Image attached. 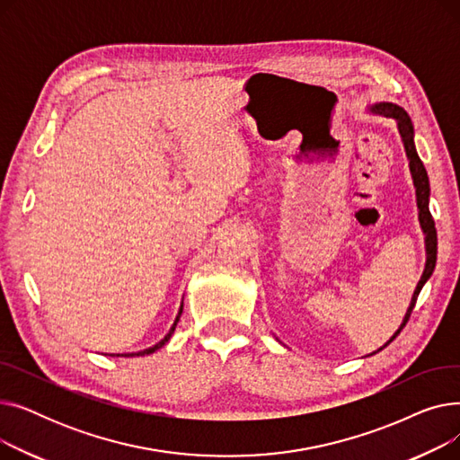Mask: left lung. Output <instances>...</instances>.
<instances>
[{
    "label": "left lung",
    "instance_id": "8db88e82",
    "mask_svg": "<svg viewBox=\"0 0 460 460\" xmlns=\"http://www.w3.org/2000/svg\"><path fill=\"white\" fill-rule=\"evenodd\" d=\"M371 111L373 113H378V115H385V117H392L397 120V128H399V134H401V139H402V145H404V151H406V156H408V162H410V173H412V179H414V186H416V201H418V210H420V224H421V229L425 233V252H427V261H425V270H423V276L416 287V291L412 295V300H410V305L406 309V315L402 319V324L399 326V330L390 337V341L385 343L384 347H380L378 350L388 347L395 337L401 333V330L404 328V324L408 323L410 319V313H412L414 305H416V300L421 293L423 285L427 283V279L432 276L434 272V267H437V250H438V238H437V227H434V220L432 216L429 212V196H430V186H429V177H427V169L423 165V162L420 160L418 156V151H416V145H414V127H412V120H410L408 113L397 106V104H392V102H378L375 106H371ZM376 350V352H378ZM375 354V352H373Z\"/></svg>",
    "mask_w": 460,
    "mask_h": 460
}]
</instances>
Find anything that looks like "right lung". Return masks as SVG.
<instances>
[{"instance_id":"right-lung-1","label":"right lung","mask_w":460,"mask_h":460,"mask_svg":"<svg viewBox=\"0 0 460 460\" xmlns=\"http://www.w3.org/2000/svg\"><path fill=\"white\" fill-rule=\"evenodd\" d=\"M181 313H182V304H181V309H179V315H177V319H175V323H173V326H172V330H169L167 333H165V337L164 340L160 341V343H156L155 347H149V349H145V350H139V352H132V354H117V356H125V358H128V356H145V354H153V352H156L158 349H162L167 341H169V337L173 335V332H175V326H177V323H179V319H181ZM115 356V354H113Z\"/></svg>"}]
</instances>
